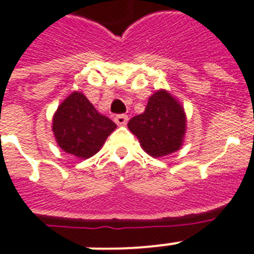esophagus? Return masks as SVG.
I'll list each match as a JSON object with an SVG mask.
<instances>
[{
    "label": "esophagus",
    "instance_id": "34e87169",
    "mask_svg": "<svg viewBox=\"0 0 254 254\" xmlns=\"http://www.w3.org/2000/svg\"><path fill=\"white\" fill-rule=\"evenodd\" d=\"M127 120H129V117H127V115H117V116L115 117V123H116L117 125H120V127L127 125Z\"/></svg>",
    "mask_w": 254,
    "mask_h": 254
}]
</instances>
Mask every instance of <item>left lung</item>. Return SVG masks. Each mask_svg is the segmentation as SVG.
Listing matches in <instances>:
<instances>
[{"label": "left lung", "instance_id": "8db88e82", "mask_svg": "<svg viewBox=\"0 0 254 254\" xmlns=\"http://www.w3.org/2000/svg\"><path fill=\"white\" fill-rule=\"evenodd\" d=\"M141 147L152 158L180 150L187 133V113L179 100L164 88L148 98L145 112L127 123Z\"/></svg>", "mask_w": 254, "mask_h": 254}]
</instances>
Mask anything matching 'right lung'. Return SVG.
Wrapping results in <instances>:
<instances>
[{
    "label": "right lung",
    "mask_w": 254,
    "mask_h": 254,
    "mask_svg": "<svg viewBox=\"0 0 254 254\" xmlns=\"http://www.w3.org/2000/svg\"><path fill=\"white\" fill-rule=\"evenodd\" d=\"M117 125L99 113L82 92L74 91L53 115L52 131L57 145L67 154L88 159L103 147Z\"/></svg>",
    "instance_id": "add662e5"
}]
</instances>
